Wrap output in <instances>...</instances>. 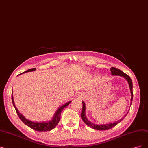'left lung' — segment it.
Segmentation results:
<instances>
[{
  "instance_id": "8db88e82",
  "label": "left lung",
  "mask_w": 148,
  "mask_h": 148,
  "mask_svg": "<svg viewBox=\"0 0 148 148\" xmlns=\"http://www.w3.org/2000/svg\"><path fill=\"white\" fill-rule=\"evenodd\" d=\"M110 69L111 71V74L112 75H120V76L123 77H124L127 81L128 83H129V86H130L131 94V105L132 99H133V92H132L133 86H132V82L130 78V77L128 75H127L126 74L124 73L123 72H122L121 70H120L118 68L112 67L111 68H110ZM82 104H83V106H82V114H81V117H82L83 121L85 122V124H86L88 126L92 128V129H94V130H100V131H104V130H110V129H111V128L114 127L115 126H116L119 123H120L121 121L123 120V119L127 115V114H125L121 119L117 121L114 122V123H108V124H103V125H95L94 123H92V122L88 120V119L86 118V115H85L86 106H85V102L82 101ZM127 113H128V112Z\"/></svg>"
}]
</instances>
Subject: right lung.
<instances>
[{
  "instance_id": "add662e5",
  "label": "right lung",
  "mask_w": 148,
  "mask_h": 148,
  "mask_svg": "<svg viewBox=\"0 0 148 148\" xmlns=\"http://www.w3.org/2000/svg\"><path fill=\"white\" fill-rule=\"evenodd\" d=\"M36 69V68H31L29 69L26 71H25L20 74L25 73H28V72H31V71H34ZM19 74V75H20ZM11 99H12V104H13V106L15 108V110L16 111V112L18 115V117L20 118V119L22 120V121L23 123L26 125L27 126H28V127H29L31 129H33L35 131H49L51 130H53L54 128H55V127L57 126V125L59 123V122L60 121V115H61V112L63 110L64 108H65L70 103H71V101H69L68 102H67L66 103H65V105H62V106H60L58 110H57V111L56 112L54 117L53 118V119L48 121H43V122H34V121H30L28 119H27L25 118L23 115H22L19 111H18L17 108H16V106H15L14 104V99H13V97H12V92L11 94Z\"/></svg>"
}]
</instances>
